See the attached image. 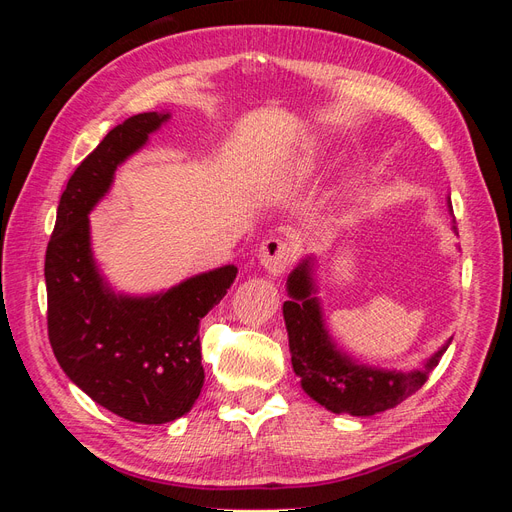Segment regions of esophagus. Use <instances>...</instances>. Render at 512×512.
I'll use <instances>...</instances> for the list:
<instances>
[{"label":"esophagus","mask_w":512,"mask_h":512,"mask_svg":"<svg viewBox=\"0 0 512 512\" xmlns=\"http://www.w3.org/2000/svg\"><path fill=\"white\" fill-rule=\"evenodd\" d=\"M297 256H299V245L292 239H282V237L265 239L258 250L260 265L265 267V271L273 277L282 275Z\"/></svg>","instance_id":"obj_1"}]
</instances>
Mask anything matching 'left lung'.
I'll return each instance as SVG.
<instances>
[{
  "label": "left lung",
  "instance_id": "1",
  "mask_svg": "<svg viewBox=\"0 0 512 512\" xmlns=\"http://www.w3.org/2000/svg\"><path fill=\"white\" fill-rule=\"evenodd\" d=\"M453 228L457 230V226ZM312 262V258H305L288 275L290 299L284 303L292 369L301 378L303 391L335 414L371 416L395 408L427 382L451 339L414 371H389L354 363L335 348L329 331L324 329L322 309L314 297Z\"/></svg>",
  "mask_w": 512,
  "mask_h": 512
}]
</instances>
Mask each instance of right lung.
I'll use <instances>...</instances> for the list:
<instances>
[{"label":"right lung","instance_id":"1","mask_svg":"<svg viewBox=\"0 0 512 512\" xmlns=\"http://www.w3.org/2000/svg\"><path fill=\"white\" fill-rule=\"evenodd\" d=\"M168 113L119 123L74 170L46 247V324L55 359L91 399L132 423L162 425L190 412L205 382L200 320L237 277L226 265L151 297L117 294L89 243V211L117 166L141 149Z\"/></svg>","mask_w":512,"mask_h":512}]
</instances>
